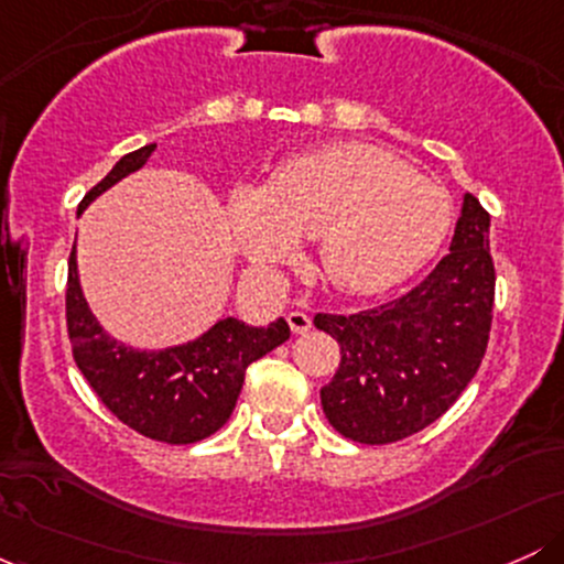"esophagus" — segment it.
<instances>
[{
  "label": "esophagus",
  "mask_w": 564,
  "mask_h": 564,
  "mask_svg": "<svg viewBox=\"0 0 564 564\" xmlns=\"http://www.w3.org/2000/svg\"><path fill=\"white\" fill-rule=\"evenodd\" d=\"M286 321L294 334H307L310 328H313V318H310L307 313H302V310H291V313L286 315Z\"/></svg>",
  "instance_id": "esophagus-1"
}]
</instances>
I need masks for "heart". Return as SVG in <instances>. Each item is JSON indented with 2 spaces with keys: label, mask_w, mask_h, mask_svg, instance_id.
<instances>
[{
  "label": "heart",
  "mask_w": 564,
  "mask_h": 564,
  "mask_svg": "<svg viewBox=\"0 0 564 564\" xmlns=\"http://www.w3.org/2000/svg\"><path fill=\"white\" fill-rule=\"evenodd\" d=\"M448 191L368 142H332L283 161L270 187L241 185L228 200L236 249L275 270L318 241L323 273L347 294L387 291L424 268L448 238Z\"/></svg>",
  "instance_id": "b5f03b06"
}]
</instances>
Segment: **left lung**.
<instances>
[{
	"mask_svg": "<svg viewBox=\"0 0 564 564\" xmlns=\"http://www.w3.org/2000/svg\"><path fill=\"white\" fill-rule=\"evenodd\" d=\"M490 215L471 193L451 251L400 300L352 315H315L339 345V368L321 390L339 435L364 445L405 440L443 416L467 390L488 349L496 268Z\"/></svg>",
	"mask_w": 564,
	"mask_h": 564,
	"instance_id": "8db88e82",
	"label": "left lung"
}]
</instances>
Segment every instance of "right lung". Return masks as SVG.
<instances>
[{"label":"right lung","instance_id":"obj_1","mask_svg":"<svg viewBox=\"0 0 564 564\" xmlns=\"http://www.w3.org/2000/svg\"><path fill=\"white\" fill-rule=\"evenodd\" d=\"M153 151L156 142L127 153L82 198L79 215L102 191L138 172ZM66 326L76 366L100 403L129 430L170 445H191L215 435L236 408L246 368L289 339V323L283 318L268 328L225 318L183 347L140 352L119 345L102 332L84 302L76 243L68 257Z\"/></svg>","mask_w":564,"mask_h":564}]
</instances>
